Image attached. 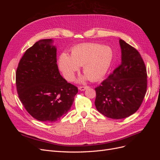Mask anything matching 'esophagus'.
Masks as SVG:
<instances>
[{
	"mask_svg": "<svg viewBox=\"0 0 160 160\" xmlns=\"http://www.w3.org/2000/svg\"><path fill=\"white\" fill-rule=\"evenodd\" d=\"M89 88V87L88 86H81V87H79V89L80 90V91H85V89H88Z\"/></svg>",
	"mask_w": 160,
	"mask_h": 160,
	"instance_id": "esophagus-1",
	"label": "esophagus"
}]
</instances>
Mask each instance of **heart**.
<instances>
[{"mask_svg": "<svg viewBox=\"0 0 160 160\" xmlns=\"http://www.w3.org/2000/svg\"><path fill=\"white\" fill-rule=\"evenodd\" d=\"M113 60V52L109 47L95 43H86L72 49L71 57L66 52L60 55L59 69L62 75L69 81L73 80L75 74L83 67L85 75L81 77L79 82L98 81L107 73Z\"/></svg>", "mask_w": 160, "mask_h": 160, "instance_id": "b5f03b06", "label": "heart"}]
</instances>
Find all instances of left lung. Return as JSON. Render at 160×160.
I'll list each match as a JSON object with an SVG mask.
<instances>
[{
	"mask_svg": "<svg viewBox=\"0 0 160 160\" xmlns=\"http://www.w3.org/2000/svg\"><path fill=\"white\" fill-rule=\"evenodd\" d=\"M122 62L112 75L95 89V105L109 118L121 119L136 112L147 89V71L139 52L119 39Z\"/></svg>",
	"mask_w": 160,
	"mask_h": 160,
	"instance_id": "8db88e82",
	"label": "left lung"
}]
</instances>
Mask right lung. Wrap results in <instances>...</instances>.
<instances>
[{
  "label": "right lung",
  "instance_id": "1",
  "mask_svg": "<svg viewBox=\"0 0 160 160\" xmlns=\"http://www.w3.org/2000/svg\"><path fill=\"white\" fill-rule=\"evenodd\" d=\"M51 38L41 39L27 49L16 73L17 92L32 117L52 123L66 115L78 93L63 79L57 64V47Z\"/></svg>",
  "mask_w": 160,
  "mask_h": 160
}]
</instances>
